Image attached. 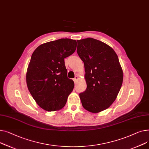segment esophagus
<instances>
[{
	"label": "esophagus",
	"instance_id": "34e87169",
	"mask_svg": "<svg viewBox=\"0 0 149 149\" xmlns=\"http://www.w3.org/2000/svg\"><path fill=\"white\" fill-rule=\"evenodd\" d=\"M77 79H78V76H75V77L73 79V81H74V83H76V82H77Z\"/></svg>",
	"mask_w": 149,
	"mask_h": 149
}]
</instances>
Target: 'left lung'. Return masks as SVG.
<instances>
[{
  "mask_svg": "<svg viewBox=\"0 0 149 149\" xmlns=\"http://www.w3.org/2000/svg\"><path fill=\"white\" fill-rule=\"evenodd\" d=\"M77 53L84 63L86 90L79 94L83 107L93 113L108 108L115 101L123 74L117 55L99 40H77Z\"/></svg>",
  "mask_w": 149,
  "mask_h": 149,
  "instance_id": "8db88e82",
  "label": "left lung"
}]
</instances>
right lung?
<instances>
[{
	"mask_svg": "<svg viewBox=\"0 0 149 149\" xmlns=\"http://www.w3.org/2000/svg\"><path fill=\"white\" fill-rule=\"evenodd\" d=\"M74 40L61 38L42 44L34 50L26 73L28 90L37 103L47 111L62 109L73 91L64 58L76 50Z\"/></svg>",
	"mask_w": 149,
	"mask_h": 149,
	"instance_id": "add662e5",
	"label": "right lung"
}]
</instances>
